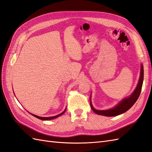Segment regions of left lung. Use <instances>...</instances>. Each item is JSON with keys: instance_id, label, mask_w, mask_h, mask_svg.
Instances as JSON below:
<instances>
[{"instance_id": "8db88e82", "label": "left lung", "mask_w": 152, "mask_h": 152, "mask_svg": "<svg viewBox=\"0 0 152 152\" xmlns=\"http://www.w3.org/2000/svg\"><path fill=\"white\" fill-rule=\"evenodd\" d=\"M143 79L144 68L143 65H141L140 74L138 84H137L135 91H133V93L130 95L129 96L124 98V99L120 102L117 105H115L114 107L107 109V110H98V109H94V107L93 106L92 103H91L90 96V104L91 109H92V110L95 113L105 116H115L124 113L129 110V109L133 106L134 104H135L136 101L137 100V99H138V98L139 97V95L140 94L141 89H142V87Z\"/></svg>"}]
</instances>
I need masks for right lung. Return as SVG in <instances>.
I'll list each match as a JSON object with an SVG mask.
<instances>
[{"label": "right lung", "mask_w": 152, "mask_h": 152, "mask_svg": "<svg viewBox=\"0 0 152 152\" xmlns=\"http://www.w3.org/2000/svg\"><path fill=\"white\" fill-rule=\"evenodd\" d=\"M66 108H65V109L64 110V111H63V112L61 113H60V114H59V115H56V116H50V117H41V116H37V115H36L31 114L30 113V114L34 116H35V117H36V118H39V119H40V120H43V121H48V120L54 119V118H56L58 117V116L62 115L63 114H64V113H65V111H66Z\"/></svg>", "instance_id": "add662e5"}]
</instances>
